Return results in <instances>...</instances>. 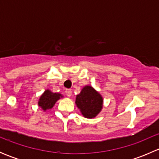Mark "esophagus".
<instances>
[{
    "instance_id": "34e87169",
    "label": "esophagus",
    "mask_w": 159,
    "mask_h": 159,
    "mask_svg": "<svg viewBox=\"0 0 159 159\" xmlns=\"http://www.w3.org/2000/svg\"><path fill=\"white\" fill-rule=\"evenodd\" d=\"M65 93H66V94H67V96H68V97H70V96H71V94H72V91H71V90H70V89H66V91H65Z\"/></svg>"
}]
</instances>
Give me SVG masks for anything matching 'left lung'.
<instances>
[{
	"label": "left lung",
	"mask_w": 159,
	"mask_h": 159,
	"mask_svg": "<svg viewBox=\"0 0 159 159\" xmlns=\"http://www.w3.org/2000/svg\"><path fill=\"white\" fill-rule=\"evenodd\" d=\"M77 106L85 118H94L101 111L103 98L91 86H85L76 96Z\"/></svg>",
	"instance_id": "8db88e82"
}]
</instances>
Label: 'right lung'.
<instances>
[{
  "instance_id": "add662e5",
  "label": "right lung",
  "mask_w": 159,
  "mask_h": 159,
  "mask_svg": "<svg viewBox=\"0 0 159 159\" xmlns=\"http://www.w3.org/2000/svg\"><path fill=\"white\" fill-rule=\"evenodd\" d=\"M62 96L61 94L53 93L49 90H46L40 98L38 105L44 111L51 109V108H53L56 102Z\"/></svg>"
}]
</instances>
